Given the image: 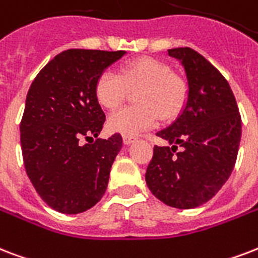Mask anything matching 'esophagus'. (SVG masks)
<instances>
[{
  "instance_id": "1",
  "label": "esophagus",
  "mask_w": 258,
  "mask_h": 258,
  "mask_svg": "<svg viewBox=\"0 0 258 258\" xmlns=\"http://www.w3.org/2000/svg\"><path fill=\"white\" fill-rule=\"evenodd\" d=\"M137 141V137H133V135H123V142L124 145H131L133 142Z\"/></svg>"
}]
</instances>
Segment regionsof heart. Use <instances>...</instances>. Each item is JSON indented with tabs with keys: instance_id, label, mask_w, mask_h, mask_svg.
Masks as SVG:
<instances>
[{
	"instance_id": "heart-1",
	"label": "heart",
	"mask_w": 258,
	"mask_h": 258,
	"mask_svg": "<svg viewBox=\"0 0 258 258\" xmlns=\"http://www.w3.org/2000/svg\"><path fill=\"white\" fill-rule=\"evenodd\" d=\"M130 89H139L135 97L138 105L120 108L108 119L112 131L124 135H138L153 128L161 116L172 119L185 103L182 80L157 59H135L123 66L120 73L104 70L96 81L94 94L104 108L115 109L124 101Z\"/></svg>"
}]
</instances>
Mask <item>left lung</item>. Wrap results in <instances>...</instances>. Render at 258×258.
<instances>
[{"label": "left lung", "mask_w": 258, "mask_h": 258, "mask_svg": "<svg viewBox=\"0 0 258 258\" xmlns=\"http://www.w3.org/2000/svg\"><path fill=\"white\" fill-rule=\"evenodd\" d=\"M168 54L184 66L188 100L177 120L157 133L172 147L154 146L146 184L166 206L189 210L212 199L233 172L241 115L227 80L203 55L189 47Z\"/></svg>", "instance_id": "left-lung-1"}]
</instances>
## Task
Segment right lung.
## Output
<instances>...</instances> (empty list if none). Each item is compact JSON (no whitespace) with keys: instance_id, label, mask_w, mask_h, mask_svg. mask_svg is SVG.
Instances as JSON below:
<instances>
[{"instance_id":"obj_1","label":"right lung","mask_w":258,"mask_h":258,"mask_svg":"<svg viewBox=\"0 0 258 258\" xmlns=\"http://www.w3.org/2000/svg\"><path fill=\"white\" fill-rule=\"evenodd\" d=\"M124 54L63 51L39 72L29 88L20 123L23 160L39 196L55 211L80 214L105 194L123 139L113 134L93 141L105 121L94 86L104 69ZM82 139L88 143L82 145Z\"/></svg>"}]
</instances>
